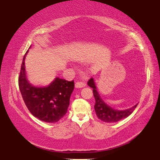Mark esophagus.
<instances>
[{"mask_svg":"<svg viewBox=\"0 0 160 160\" xmlns=\"http://www.w3.org/2000/svg\"><path fill=\"white\" fill-rule=\"evenodd\" d=\"M75 86H76V88H82L86 86V83L84 82H76V84H75Z\"/></svg>","mask_w":160,"mask_h":160,"instance_id":"esophagus-1","label":"esophagus"}]
</instances>
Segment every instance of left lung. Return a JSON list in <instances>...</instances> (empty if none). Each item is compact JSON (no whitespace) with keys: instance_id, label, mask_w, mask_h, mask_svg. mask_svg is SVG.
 Returning a JSON list of instances; mask_svg holds the SVG:
<instances>
[{"instance_id":"obj_1","label":"left lung","mask_w":160,"mask_h":160,"mask_svg":"<svg viewBox=\"0 0 160 160\" xmlns=\"http://www.w3.org/2000/svg\"><path fill=\"white\" fill-rule=\"evenodd\" d=\"M88 86L92 88V92H93L94 98L96 99V103L94 105V109H95L96 116L99 119L104 122L108 123H113V122H119L120 120L125 119L128 116H130L133 113V110H135L137 104L131 108L125 110H116L111 108L110 106L108 105L103 101L101 98L98 92L96 90V87L94 82L93 78H91L88 82Z\"/></svg>"}]
</instances>
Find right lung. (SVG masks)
Listing matches in <instances>:
<instances>
[{"instance_id":"right-lung-1","label":"right lung","mask_w":160,"mask_h":160,"mask_svg":"<svg viewBox=\"0 0 160 160\" xmlns=\"http://www.w3.org/2000/svg\"><path fill=\"white\" fill-rule=\"evenodd\" d=\"M27 52L23 56L18 78L21 96L26 106L35 117L41 121L55 123L68 111L71 93L74 89V82H68L56 77L47 86L32 85L27 79L25 70V58Z\"/></svg>"}]
</instances>
